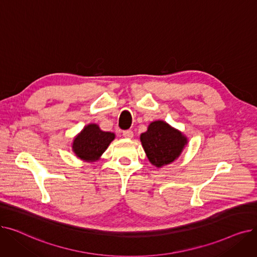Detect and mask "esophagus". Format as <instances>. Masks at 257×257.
Masks as SVG:
<instances>
[{"label":"esophagus","mask_w":257,"mask_h":257,"mask_svg":"<svg viewBox=\"0 0 257 257\" xmlns=\"http://www.w3.org/2000/svg\"><path fill=\"white\" fill-rule=\"evenodd\" d=\"M123 136H124V138L132 139L133 138V131H131V130H124L123 131Z\"/></svg>","instance_id":"1"}]
</instances>
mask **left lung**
<instances>
[{
	"mask_svg": "<svg viewBox=\"0 0 257 257\" xmlns=\"http://www.w3.org/2000/svg\"><path fill=\"white\" fill-rule=\"evenodd\" d=\"M141 142L150 163L157 168L169 165L176 159L186 145V138L163 120L153 121Z\"/></svg>",
	"mask_w": 257,
	"mask_h": 257,
	"instance_id": "1",
	"label": "left lung"
}]
</instances>
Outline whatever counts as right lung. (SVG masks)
<instances>
[{"label":"right lung","instance_id":"obj_1","mask_svg":"<svg viewBox=\"0 0 257 257\" xmlns=\"http://www.w3.org/2000/svg\"><path fill=\"white\" fill-rule=\"evenodd\" d=\"M113 140L114 133L102 131L98 125L90 124L75 138L73 151L81 159L96 161Z\"/></svg>","mask_w":257,"mask_h":257}]
</instances>
